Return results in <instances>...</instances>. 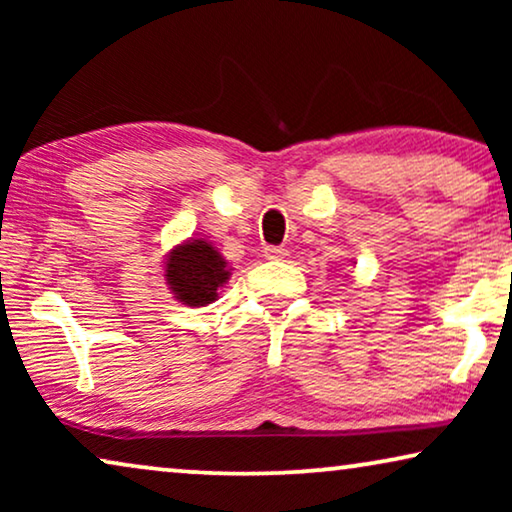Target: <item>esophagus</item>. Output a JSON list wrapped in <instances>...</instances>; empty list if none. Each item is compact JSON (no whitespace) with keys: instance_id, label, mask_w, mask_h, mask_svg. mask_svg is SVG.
I'll return each instance as SVG.
<instances>
[{"instance_id":"esophagus-1","label":"esophagus","mask_w":512,"mask_h":512,"mask_svg":"<svg viewBox=\"0 0 512 512\" xmlns=\"http://www.w3.org/2000/svg\"><path fill=\"white\" fill-rule=\"evenodd\" d=\"M286 256H289V249H284V247H265V258H270V261H284Z\"/></svg>"}]
</instances>
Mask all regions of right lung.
Here are the masks:
<instances>
[{"mask_svg":"<svg viewBox=\"0 0 512 512\" xmlns=\"http://www.w3.org/2000/svg\"><path fill=\"white\" fill-rule=\"evenodd\" d=\"M230 277L228 263L205 240H188L170 251L165 279L181 305L205 307L219 298V289Z\"/></svg>","mask_w":512,"mask_h":512,"instance_id":"right-lung-1","label":"right lung"}]
</instances>
